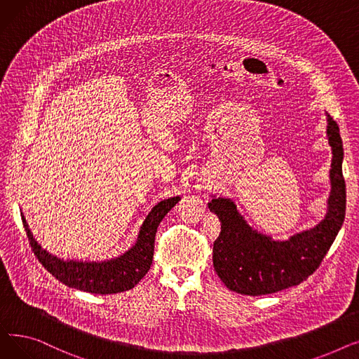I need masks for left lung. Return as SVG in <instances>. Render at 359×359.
<instances>
[{
  "label": "left lung",
  "mask_w": 359,
  "mask_h": 359,
  "mask_svg": "<svg viewBox=\"0 0 359 359\" xmlns=\"http://www.w3.org/2000/svg\"><path fill=\"white\" fill-rule=\"evenodd\" d=\"M326 121V137L332 148L330 194L325 218L314 227L287 240H275L250 227L231 198L212 195L208 202L210 211L221 221V233L214 241V268L231 291L265 295L295 287L318 268L330 249L345 219L346 191L342 138L329 113Z\"/></svg>",
  "instance_id": "1"
}]
</instances>
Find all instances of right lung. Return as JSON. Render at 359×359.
<instances>
[{"instance_id": "1", "label": "right lung", "mask_w": 359, "mask_h": 359, "mask_svg": "<svg viewBox=\"0 0 359 359\" xmlns=\"http://www.w3.org/2000/svg\"><path fill=\"white\" fill-rule=\"evenodd\" d=\"M179 201L180 196H175L158 202L144 219L135 243L126 252L104 260H75L55 256L37 244L25 217L23 224L36 257L62 284L91 294H116L134 288L149 271L158 225Z\"/></svg>"}]
</instances>
